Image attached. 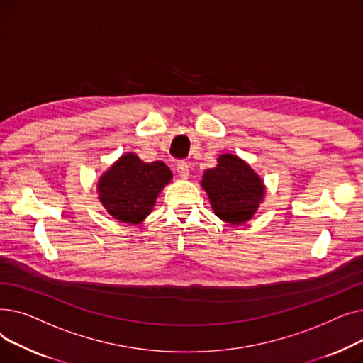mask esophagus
<instances>
[{
  "instance_id": "esophagus-1",
  "label": "esophagus",
  "mask_w": 363,
  "mask_h": 363,
  "mask_svg": "<svg viewBox=\"0 0 363 363\" xmlns=\"http://www.w3.org/2000/svg\"><path fill=\"white\" fill-rule=\"evenodd\" d=\"M188 163L186 162H178L177 163V172L178 175L182 178V179H186L189 177V169H188Z\"/></svg>"
}]
</instances>
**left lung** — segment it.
<instances>
[{
  "label": "left lung",
  "mask_w": 363,
  "mask_h": 363,
  "mask_svg": "<svg viewBox=\"0 0 363 363\" xmlns=\"http://www.w3.org/2000/svg\"><path fill=\"white\" fill-rule=\"evenodd\" d=\"M200 185L213 213L230 225L250 220L266 194V186L257 172L231 152H223L215 167L203 172Z\"/></svg>",
  "instance_id": "1"
}]
</instances>
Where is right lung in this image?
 I'll return each mask as SVG.
<instances>
[{"label": "right lung", "mask_w": 363, "mask_h": 363, "mask_svg": "<svg viewBox=\"0 0 363 363\" xmlns=\"http://www.w3.org/2000/svg\"><path fill=\"white\" fill-rule=\"evenodd\" d=\"M172 178L163 162L145 163L135 152H125L99 178V200L116 220L138 225L152 212Z\"/></svg>", "instance_id": "add662e5"}]
</instances>
